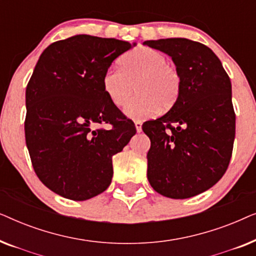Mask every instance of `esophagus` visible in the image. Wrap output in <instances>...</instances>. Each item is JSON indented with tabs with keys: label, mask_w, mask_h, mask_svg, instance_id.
<instances>
[{
	"label": "esophagus",
	"mask_w": 256,
	"mask_h": 256,
	"mask_svg": "<svg viewBox=\"0 0 256 256\" xmlns=\"http://www.w3.org/2000/svg\"><path fill=\"white\" fill-rule=\"evenodd\" d=\"M135 127H136V130H138V132H142V122L140 120H135Z\"/></svg>",
	"instance_id": "obj_1"
}]
</instances>
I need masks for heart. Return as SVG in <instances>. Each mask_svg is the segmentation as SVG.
<instances>
[{"label":"heart","mask_w":256,"mask_h":256,"mask_svg":"<svg viewBox=\"0 0 256 256\" xmlns=\"http://www.w3.org/2000/svg\"><path fill=\"white\" fill-rule=\"evenodd\" d=\"M120 68H108L102 78L104 90L115 106L122 107L129 98L126 113L143 118L156 113L160 107L169 110L180 93V76L162 52L141 46L120 58Z\"/></svg>","instance_id":"obj_1"}]
</instances>
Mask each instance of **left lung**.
Segmentation results:
<instances>
[{"label": "left lung", "mask_w": 256, "mask_h": 256, "mask_svg": "<svg viewBox=\"0 0 256 256\" xmlns=\"http://www.w3.org/2000/svg\"><path fill=\"white\" fill-rule=\"evenodd\" d=\"M169 54L180 76L170 110L142 124L149 136L146 176L154 190L185 199L212 188L226 172L236 136L232 85L206 45L186 38L143 43Z\"/></svg>", "instance_id": "8db88e82"}]
</instances>
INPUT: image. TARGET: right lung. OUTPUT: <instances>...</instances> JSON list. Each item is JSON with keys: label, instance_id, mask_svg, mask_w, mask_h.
<instances>
[{"label": "right lung", "instance_id": "add662e5", "mask_svg": "<svg viewBox=\"0 0 256 256\" xmlns=\"http://www.w3.org/2000/svg\"><path fill=\"white\" fill-rule=\"evenodd\" d=\"M132 46L76 34L48 45L34 66L26 90V142L37 177L62 197L86 200L106 190L112 157L136 134L102 86L114 59ZM107 123L108 130L100 127Z\"/></svg>", "mask_w": 256, "mask_h": 256}]
</instances>
